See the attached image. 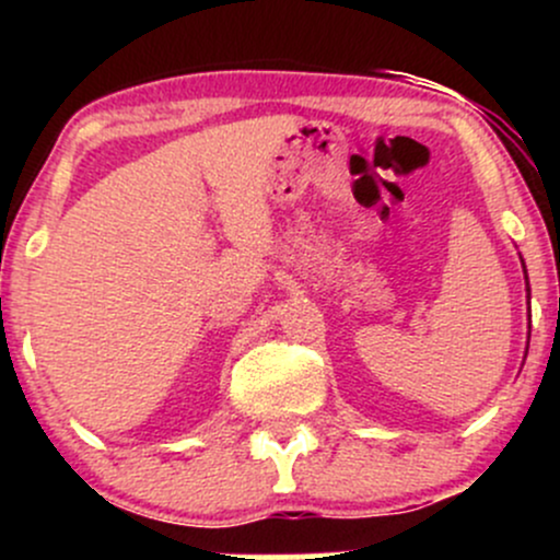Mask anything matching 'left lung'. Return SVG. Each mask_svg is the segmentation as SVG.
<instances>
[{"label": "left lung", "mask_w": 560, "mask_h": 560, "mask_svg": "<svg viewBox=\"0 0 560 560\" xmlns=\"http://www.w3.org/2000/svg\"><path fill=\"white\" fill-rule=\"evenodd\" d=\"M524 276H526V268H524ZM526 298H529V279H526Z\"/></svg>", "instance_id": "left-lung-1"}]
</instances>
